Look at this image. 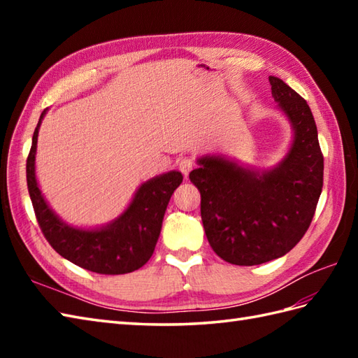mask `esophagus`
I'll return each instance as SVG.
<instances>
[{"label": "esophagus", "instance_id": "34e87169", "mask_svg": "<svg viewBox=\"0 0 358 358\" xmlns=\"http://www.w3.org/2000/svg\"><path fill=\"white\" fill-rule=\"evenodd\" d=\"M178 167H180V171L183 172L185 177L187 178L189 172H191V171H192V167H194V162H192L191 158H181L180 162H178Z\"/></svg>", "mask_w": 358, "mask_h": 358}]
</instances>
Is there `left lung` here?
<instances>
[{
	"label": "left lung",
	"instance_id": "obj_1",
	"mask_svg": "<svg viewBox=\"0 0 358 358\" xmlns=\"http://www.w3.org/2000/svg\"><path fill=\"white\" fill-rule=\"evenodd\" d=\"M277 109L292 129L286 155L255 169L224 155H204L191 173L201 194V220L214 252L254 266L287 254L313 222L323 187V155L308 103L283 80L269 77Z\"/></svg>",
	"mask_w": 358,
	"mask_h": 358
}]
</instances>
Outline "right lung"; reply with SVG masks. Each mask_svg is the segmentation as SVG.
<instances>
[{"label": "right lung", "instance_id": "obj_1", "mask_svg": "<svg viewBox=\"0 0 358 358\" xmlns=\"http://www.w3.org/2000/svg\"><path fill=\"white\" fill-rule=\"evenodd\" d=\"M44 109L32 136L26 173L29 195L45 240L66 260L83 269L106 275H120L140 269L154 254L162 232L167 204L183 175L171 171L150 178L136 189L132 201L121 215L100 227H75L63 222L43 196L35 173L38 131Z\"/></svg>", "mask_w": 358, "mask_h": 358}]
</instances>
